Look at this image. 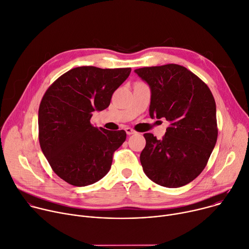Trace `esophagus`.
Returning <instances> with one entry per match:
<instances>
[{
	"label": "esophagus",
	"instance_id": "1",
	"mask_svg": "<svg viewBox=\"0 0 249 249\" xmlns=\"http://www.w3.org/2000/svg\"><path fill=\"white\" fill-rule=\"evenodd\" d=\"M125 131H126L127 135H132V134H135V133H136V132H135V130H133V129H132V128H130V127L125 128Z\"/></svg>",
	"mask_w": 249,
	"mask_h": 249
}]
</instances>
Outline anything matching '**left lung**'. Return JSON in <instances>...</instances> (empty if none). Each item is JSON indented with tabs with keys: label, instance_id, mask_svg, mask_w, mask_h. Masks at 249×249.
Listing matches in <instances>:
<instances>
[{
	"label": "left lung",
	"instance_id": "1",
	"mask_svg": "<svg viewBox=\"0 0 249 249\" xmlns=\"http://www.w3.org/2000/svg\"><path fill=\"white\" fill-rule=\"evenodd\" d=\"M151 89V118L170 122L162 140L145 133L140 161L146 176L166 188L194 180L207 166L217 139L216 106L208 85L178 64L134 71Z\"/></svg>",
	"mask_w": 249,
	"mask_h": 249
}]
</instances>
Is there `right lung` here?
Wrapping results in <instances>:
<instances>
[{
    "instance_id": "1",
    "label": "right lung",
    "mask_w": 249,
    "mask_h": 249,
    "mask_svg": "<svg viewBox=\"0 0 249 249\" xmlns=\"http://www.w3.org/2000/svg\"><path fill=\"white\" fill-rule=\"evenodd\" d=\"M131 69L80 66L58 77L44 93L38 109V139L53 172L75 187L92 185L110 170L113 153L126 132L90 123L94 111L110 104L112 94Z\"/></svg>"
}]
</instances>
